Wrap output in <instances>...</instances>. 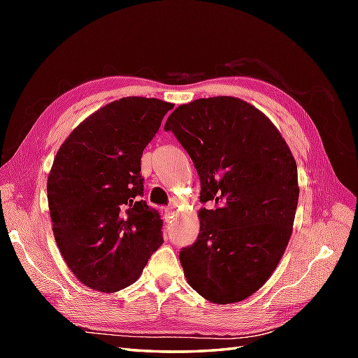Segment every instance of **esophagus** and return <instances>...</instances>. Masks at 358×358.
Listing matches in <instances>:
<instances>
[{
  "label": "esophagus",
  "instance_id": "1",
  "mask_svg": "<svg viewBox=\"0 0 358 358\" xmlns=\"http://www.w3.org/2000/svg\"><path fill=\"white\" fill-rule=\"evenodd\" d=\"M164 215H166V218H172V215H173V206L164 208Z\"/></svg>",
  "mask_w": 358,
  "mask_h": 358
}]
</instances>
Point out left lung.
I'll return each instance as SVG.
<instances>
[{
  "label": "left lung",
  "instance_id": "obj_1",
  "mask_svg": "<svg viewBox=\"0 0 358 358\" xmlns=\"http://www.w3.org/2000/svg\"><path fill=\"white\" fill-rule=\"evenodd\" d=\"M164 131L192 158L208 203L196 241L180 252L187 283L217 305L245 300L291 238L300 192L292 152L263 112L234 96L181 104Z\"/></svg>",
  "mask_w": 358,
  "mask_h": 358
}]
</instances>
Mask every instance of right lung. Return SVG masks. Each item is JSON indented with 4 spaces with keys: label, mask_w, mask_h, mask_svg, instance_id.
I'll list each match as a JSON object with an SVG mask.
<instances>
[{
    "label": "right lung",
    "mask_w": 358,
    "mask_h": 358,
    "mask_svg": "<svg viewBox=\"0 0 358 358\" xmlns=\"http://www.w3.org/2000/svg\"><path fill=\"white\" fill-rule=\"evenodd\" d=\"M173 108L126 96L94 112L58 149L48 178L52 231L83 285L117 292L162 246L163 220L143 196L141 155Z\"/></svg>",
    "instance_id": "right-lung-1"
}]
</instances>
